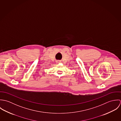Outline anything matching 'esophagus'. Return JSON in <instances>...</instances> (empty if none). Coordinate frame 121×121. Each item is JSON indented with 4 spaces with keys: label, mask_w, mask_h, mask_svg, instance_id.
Wrapping results in <instances>:
<instances>
[{
    "label": "esophagus",
    "mask_w": 121,
    "mask_h": 121,
    "mask_svg": "<svg viewBox=\"0 0 121 121\" xmlns=\"http://www.w3.org/2000/svg\"><path fill=\"white\" fill-rule=\"evenodd\" d=\"M57 62H58V63H59V62H60V61H59V60H58Z\"/></svg>",
    "instance_id": "obj_1"
}]
</instances>
